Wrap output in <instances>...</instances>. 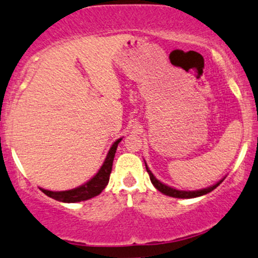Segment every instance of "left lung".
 <instances>
[{
    "label": "left lung",
    "mask_w": 258,
    "mask_h": 258,
    "mask_svg": "<svg viewBox=\"0 0 258 258\" xmlns=\"http://www.w3.org/2000/svg\"><path fill=\"white\" fill-rule=\"evenodd\" d=\"M146 164V163H145ZM146 170L148 172V175H150V178H151V182L153 183V186L156 187L157 189L159 190V192L164 193L165 196H169V197H174V198H196V197H201V196H204L207 195V193H210L211 190H214L216 188L219 184L222 182V180L220 181V182H217L216 184H214V186L211 187H208V188H204V189H199V190H178V189H175V188H171V187L166 186V184L162 183L160 181L157 180L156 177L153 176L152 172L150 171V169L147 168L146 165Z\"/></svg>",
    "instance_id": "obj_1"
}]
</instances>
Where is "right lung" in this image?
Instances as JSON below:
<instances>
[{
  "label": "right lung",
  "mask_w": 258,
  "mask_h": 258,
  "mask_svg": "<svg viewBox=\"0 0 258 258\" xmlns=\"http://www.w3.org/2000/svg\"><path fill=\"white\" fill-rule=\"evenodd\" d=\"M120 140H122V139H119V140H117L113 145H112L111 150L108 151L107 157H106L104 162V165L101 166V169H100L98 174H96L92 180L88 181L87 183H84L83 186L77 187V188L75 189L62 190V192H51V190H47L43 188H41V190L45 196L50 197V198L55 199V201L63 203L82 202L93 198V197L99 196L100 193L104 190L105 187L107 186L108 180H110L114 154H116L118 144H119Z\"/></svg>",
  "instance_id": "1"
}]
</instances>
